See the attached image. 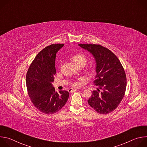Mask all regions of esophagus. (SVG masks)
<instances>
[{
  "mask_svg": "<svg viewBox=\"0 0 147 147\" xmlns=\"http://www.w3.org/2000/svg\"><path fill=\"white\" fill-rule=\"evenodd\" d=\"M77 90V89H73V88H69V90H68V91L69 92H75V91H76Z\"/></svg>",
  "mask_w": 147,
  "mask_h": 147,
  "instance_id": "34e87169",
  "label": "esophagus"
}]
</instances>
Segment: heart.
Returning <instances> with one entry per match:
<instances>
[{"instance_id":"obj_1","label":"heart","mask_w":147,"mask_h":147,"mask_svg":"<svg viewBox=\"0 0 147 147\" xmlns=\"http://www.w3.org/2000/svg\"><path fill=\"white\" fill-rule=\"evenodd\" d=\"M71 59L73 61L75 65H77L78 64H82L83 65H84L87 61L86 56L82 53H77L73 55L71 57ZM74 85L77 86V84L74 83Z\"/></svg>"}]
</instances>
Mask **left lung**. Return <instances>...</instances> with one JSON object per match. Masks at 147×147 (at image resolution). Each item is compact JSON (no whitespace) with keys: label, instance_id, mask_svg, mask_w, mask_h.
Instances as JSON below:
<instances>
[{"label":"left lung","instance_id":"left-lung-1","mask_svg":"<svg viewBox=\"0 0 147 147\" xmlns=\"http://www.w3.org/2000/svg\"><path fill=\"white\" fill-rule=\"evenodd\" d=\"M92 54L96 63L94 84L88 103L99 114L113 112L122 100L126 88V76L120 61L109 49L100 45L78 44Z\"/></svg>","mask_w":147,"mask_h":147}]
</instances>
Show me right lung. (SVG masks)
I'll return each mask as SVG.
<instances>
[{"mask_svg":"<svg viewBox=\"0 0 147 147\" xmlns=\"http://www.w3.org/2000/svg\"><path fill=\"white\" fill-rule=\"evenodd\" d=\"M64 44H52L42 50L31 64L26 76L28 95L35 107L45 114L58 112L67 102L69 92L55 91L52 85L56 74L57 52Z\"/></svg>","mask_w":147,"mask_h":147,"instance_id":"right-lung-1","label":"right lung"}]
</instances>
